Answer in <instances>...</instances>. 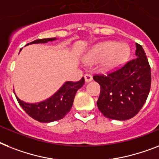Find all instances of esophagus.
I'll return each mask as SVG.
<instances>
[{
  "label": "esophagus",
  "instance_id": "1",
  "mask_svg": "<svg viewBox=\"0 0 159 159\" xmlns=\"http://www.w3.org/2000/svg\"><path fill=\"white\" fill-rule=\"evenodd\" d=\"M84 80L85 82H90V81L93 80V76L92 75H84Z\"/></svg>",
  "mask_w": 159,
  "mask_h": 159
}]
</instances>
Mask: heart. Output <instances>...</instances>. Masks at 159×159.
<instances>
[{"instance_id":"1","label":"heart","mask_w":159,"mask_h":159,"mask_svg":"<svg viewBox=\"0 0 159 159\" xmlns=\"http://www.w3.org/2000/svg\"><path fill=\"white\" fill-rule=\"evenodd\" d=\"M130 48L124 43L104 41L98 43L89 48L85 53L84 60L86 62L102 61V68L105 71H114L128 61Z\"/></svg>"}]
</instances>
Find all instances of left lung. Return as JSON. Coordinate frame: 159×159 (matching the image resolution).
<instances>
[{
    "mask_svg": "<svg viewBox=\"0 0 159 159\" xmlns=\"http://www.w3.org/2000/svg\"><path fill=\"white\" fill-rule=\"evenodd\" d=\"M136 58L107 76L95 75L101 86L97 105L105 117L127 120L134 117L147 99L151 70L142 46L136 43Z\"/></svg>",
    "mask_w": 159,
    "mask_h": 159,
    "instance_id": "1",
    "label": "left lung"
}]
</instances>
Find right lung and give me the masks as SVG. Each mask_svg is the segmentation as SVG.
<instances>
[{
  "label": "right lung",
  "mask_w": 159,
  "mask_h": 159,
  "mask_svg": "<svg viewBox=\"0 0 159 159\" xmlns=\"http://www.w3.org/2000/svg\"><path fill=\"white\" fill-rule=\"evenodd\" d=\"M57 40V38L39 39L31 42L26 45L32 44H45L48 41ZM22 49V48H21ZM20 49V51H21ZM84 84V79L83 77L76 83L66 81L55 93L44 101L35 103H29L22 101L18 98L15 92V97L21 107L31 118L41 123H51L57 121L65 117V115L70 111L73 105L75 96L79 89Z\"/></svg>",
  "instance_id": "obj_1"
}]
</instances>
